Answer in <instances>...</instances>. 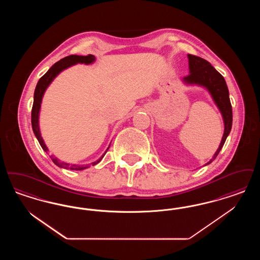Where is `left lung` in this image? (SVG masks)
Wrapping results in <instances>:
<instances>
[{
    "instance_id": "obj_1",
    "label": "left lung",
    "mask_w": 260,
    "mask_h": 260,
    "mask_svg": "<svg viewBox=\"0 0 260 260\" xmlns=\"http://www.w3.org/2000/svg\"><path fill=\"white\" fill-rule=\"evenodd\" d=\"M188 58L190 74L184 77L183 81L187 84H197L200 86L207 87L214 102L216 103L217 107L221 112L224 120L225 128L220 145L215 152L213 158L207 164L209 165L217 157L220 150L222 149L227 136L231 132L233 120L232 105L229 99V90L222 75L218 71H216L215 68L210 65V62L207 61L202 57L193 54H188Z\"/></svg>"
}]
</instances>
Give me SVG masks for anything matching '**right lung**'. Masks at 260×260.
<instances>
[{
    "label": "right lung",
    "instance_id": "right-lung-1",
    "mask_svg": "<svg viewBox=\"0 0 260 260\" xmlns=\"http://www.w3.org/2000/svg\"><path fill=\"white\" fill-rule=\"evenodd\" d=\"M95 60V57L92 54H87L86 56L84 55H76V54H72V55H68L64 58L60 59L59 61L54 63L49 71L44 75L43 77H41V79L38 82L37 86L35 88V92H34V102H33V106H32V113H31V122H32V128L33 132L35 134V136L37 137L38 141L40 143V145L42 146V148L44 149V151H49V149L47 148L41 134H40V129H39V112H40V108H41V102H42V99L44 95V92L46 90V88L50 85V83L52 82V80L61 72L62 70L77 64V63H85V64H90ZM110 147V146H109ZM108 147V149H109ZM107 149V150H108ZM106 150V152H107ZM106 152L102 155V157L99 159V161H94L92 164V166L99 164V161L102 160V158L104 157V155L106 154ZM51 161H53L57 167L59 168H63V169H67V170H72V171H82L85 170L89 167V165L87 166H76V165H69L66 162L60 161L57 158L53 157L52 155L50 156Z\"/></svg>",
    "mask_w": 260,
    "mask_h": 260
}]
</instances>
